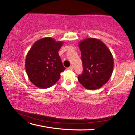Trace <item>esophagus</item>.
Instances as JSON below:
<instances>
[{"label":"esophagus","instance_id":"34e87169","mask_svg":"<svg viewBox=\"0 0 135 135\" xmlns=\"http://www.w3.org/2000/svg\"><path fill=\"white\" fill-rule=\"evenodd\" d=\"M68 70H73V67H72V66H70V67H68Z\"/></svg>","mask_w":135,"mask_h":135}]
</instances>
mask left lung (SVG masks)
<instances>
[{
  "mask_svg": "<svg viewBox=\"0 0 135 135\" xmlns=\"http://www.w3.org/2000/svg\"><path fill=\"white\" fill-rule=\"evenodd\" d=\"M83 72L78 80L84 88L98 89L109 80L114 67L111 52L100 40L88 38L79 43Z\"/></svg>",
  "mask_w": 135,
  "mask_h": 135,
  "instance_id": "obj_1",
  "label": "left lung"
}]
</instances>
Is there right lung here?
Segmentation results:
<instances>
[{
    "label": "right lung",
    "mask_w": 135,
    "mask_h": 135,
    "mask_svg": "<svg viewBox=\"0 0 135 135\" xmlns=\"http://www.w3.org/2000/svg\"><path fill=\"white\" fill-rule=\"evenodd\" d=\"M63 42L44 37L34 43L27 54L26 70L30 80L40 88H47L56 83L65 67L58 51Z\"/></svg>",
    "instance_id": "right-lung-1"
}]
</instances>
